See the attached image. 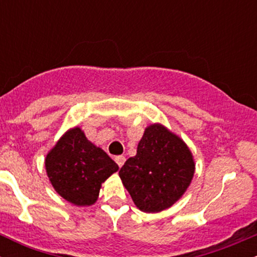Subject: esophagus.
Instances as JSON below:
<instances>
[{"mask_svg": "<svg viewBox=\"0 0 257 257\" xmlns=\"http://www.w3.org/2000/svg\"><path fill=\"white\" fill-rule=\"evenodd\" d=\"M114 161H116V163L118 164V167L120 168L123 166V164H124L125 157H124V156H117V157H114Z\"/></svg>", "mask_w": 257, "mask_h": 257, "instance_id": "34e87169", "label": "esophagus"}]
</instances>
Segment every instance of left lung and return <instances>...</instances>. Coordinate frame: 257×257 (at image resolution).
<instances>
[{
  "instance_id": "8db88e82",
  "label": "left lung",
  "mask_w": 257,
  "mask_h": 257,
  "mask_svg": "<svg viewBox=\"0 0 257 257\" xmlns=\"http://www.w3.org/2000/svg\"><path fill=\"white\" fill-rule=\"evenodd\" d=\"M193 174L194 161L187 145L156 123L145 129L137 156L126 159L119 178L141 211L159 213L181 198Z\"/></svg>"
}]
</instances>
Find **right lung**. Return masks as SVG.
<instances>
[{"mask_svg":"<svg viewBox=\"0 0 257 257\" xmlns=\"http://www.w3.org/2000/svg\"><path fill=\"white\" fill-rule=\"evenodd\" d=\"M44 164L54 190L78 206L94 204L102 182L118 170L107 153L91 144L78 126L65 133Z\"/></svg>","mask_w":257,"mask_h":257,"instance_id":"obj_1","label":"right lung"}]
</instances>
